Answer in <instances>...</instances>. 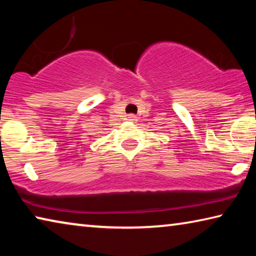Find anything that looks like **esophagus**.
Returning a JSON list of instances; mask_svg holds the SVG:
<instances>
[{
  "instance_id": "1",
  "label": "esophagus",
  "mask_w": 256,
  "mask_h": 256,
  "mask_svg": "<svg viewBox=\"0 0 256 256\" xmlns=\"http://www.w3.org/2000/svg\"><path fill=\"white\" fill-rule=\"evenodd\" d=\"M128 120H132V122H134V120H136L138 118H136V115L131 114V115H128Z\"/></svg>"
}]
</instances>
